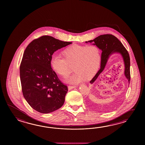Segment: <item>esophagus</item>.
I'll return each instance as SVG.
<instances>
[{"instance_id": "obj_1", "label": "esophagus", "mask_w": 145, "mask_h": 145, "mask_svg": "<svg viewBox=\"0 0 145 145\" xmlns=\"http://www.w3.org/2000/svg\"><path fill=\"white\" fill-rule=\"evenodd\" d=\"M76 87V86H68V90H71V89H74Z\"/></svg>"}]
</instances>
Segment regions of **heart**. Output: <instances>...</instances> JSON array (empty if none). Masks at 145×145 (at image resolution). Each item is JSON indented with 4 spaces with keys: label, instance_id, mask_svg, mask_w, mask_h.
<instances>
[{
    "label": "heart",
    "instance_id": "1",
    "mask_svg": "<svg viewBox=\"0 0 145 145\" xmlns=\"http://www.w3.org/2000/svg\"><path fill=\"white\" fill-rule=\"evenodd\" d=\"M63 56L54 53L51 57V65L53 69L59 75L66 77L71 72L69 65H74L76 71L66 79V82L76 84L87 79L92 78L98 71L101 61V52L95 46H69L63 51Z\"/></svg>",
    "mask_w": 145,
    "mask_h": 145
}]
</instances>
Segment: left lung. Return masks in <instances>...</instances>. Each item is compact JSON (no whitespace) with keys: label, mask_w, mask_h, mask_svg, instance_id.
Returning a JSON list of instances; mask_svg holds the SVG:
<instances>
[{"label":"left lung","mask_w":145,"mask_h":145,"mask_svg":"<svg viewBox=\"0 0 145 145\" xmlns=\"http://www.w3.org/2000/svg\"><path fill=\"white\" fill-rule=\"evenodd\" d=\"M86 43H92L102 50L101 67L95 76L90 81L91 84L94 83L105 69L109 57L113 54H119L123 59L124 64L125 77L130 82V58L127 51L117 38L110 34L100 35L93 40L86 41Z\"/></svg>","instance_id":"left-lung-1"}]
</instances>
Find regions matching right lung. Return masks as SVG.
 I'll return each instance as SVG.
<instances>
[{"label": "right lung", "instance_id": "obj_1", "mask_svg": "<svg viewBox=\"0 0 145 145\" xmlns=\"http://www.w3.org/2000/svg\"><path fill=\"white\" fill-rule=\"evenodd\" d=\"M71 43L43 36L31 41L25 50L20 67L22 92L38 112L49 114L64 103L67 87L59 80L50 61L54 52Z\"/></svg>", "mask_w": 145, "mask_h": 145}]
</instances>
